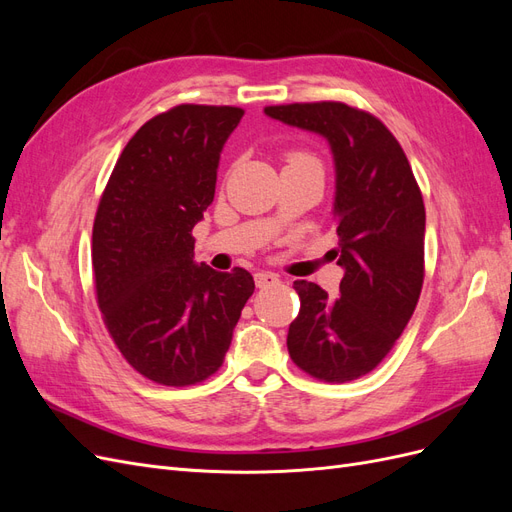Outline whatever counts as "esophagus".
I'll use <instances>...</instances> for the list:
<instances>
[{"label":"esophagus","mask_w":512,"mask_h":512,"mask_svg":"<svg viewBox=\"0 0 512 512\" xmlns=\"http://www.w3.org/2000/svg\"><path fill=\"white\" fill-rule=\"evenodd\" d=\"M254 282H256L258 288H267V286H273V284L280 282V277H277V275L271 273V271H258V273L254 275Z\"/></svg>","instance_id":"esophagus-1"}]
</instances>
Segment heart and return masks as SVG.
<instances>
[{
    "instance_id": "b5f03b06",
    "label": "heart",
    "mask_w": 512,
    "mask_h": 512,
    "mask_svg": "<svg viewBox=\"0 0 512 512\" xmlns=\"http://www.w3.org/2000/svg\"><path fill=\"white\" fill-rule=\"evenodd\" d=\"M294 160H312V158L303 156V153H294V156H290V162H294Z\"/></svg>"
}]
</instances>
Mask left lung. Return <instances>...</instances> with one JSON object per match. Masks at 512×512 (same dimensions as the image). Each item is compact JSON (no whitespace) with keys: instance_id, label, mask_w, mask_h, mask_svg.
<instances>
[{"instance_id":"8db88e82","label":"left lung","mask_w":512,"mask_h":512,"mask_svg":"<svg viewBox=\"0 0 512 512\" xmlns=\"http://www.w3.org/2000/svg\"><path fill=\"white\" fill-rule=\"evenodd\" d=\"M265 115L322 136L335 164L333 218L344 269L339 297L294 282L301 309L288 352L309 376L356 380L404 333L423 288L425 205L410 162L384 123L342 102L267 106Z\"/></svg>"}]
</instances>
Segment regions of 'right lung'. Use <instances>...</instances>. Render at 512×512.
I'll return each instance as SVG.
<instances>
[{
    "label": "right lung",
    "instance_id": "1",
    "mask_svg": "<svg viewBox=\"0 0 512 512\" xmlns=\"http://www.w3.org/2000/svg\"><path fill=\"white\" fill-rule=\"evenodd\" d=\"M243 108L181 104L149 119L113 168L94 222L98 305L119 352L166 384L220 369L254 277L194 260L192 228L213 203L222 149Z\"/></svg>",
    "mask_w": 512,
    "mask_h": 512
}]
</instances>
